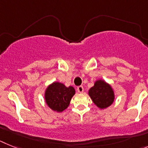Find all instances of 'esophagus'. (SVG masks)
Listing matches in <instances>:
<instances>
[{
	"instance_id": "esophagus-1",
	"label": "esophagus",
	"mask_w": 148,
	"mask_h": 148,
	"mask_svg": "<svg viewBox=\"0 0 148 148\" xmlns=\"http://www.w3.org/2000/svg\"><path fill=\"white\" fill-rule=\"evenodd\" d=\"M77 92H79V93H83V91H84V88H83V86H79L77 87Z\"/></svg>"
}]
</instances>
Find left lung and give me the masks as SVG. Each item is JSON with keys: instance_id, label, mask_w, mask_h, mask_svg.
<instances>
[{"instance_id": "8db88e82", "label": "left lung", "mask_w": 148, "mask_h": 148, "mask_svg": "<svg viewBox=\"0 0 148 148\" xmlns=\"http://www.w3.org/2000/svg\"><path fill=\"white\" fill-rule=\"evenodd\" d=\"M88 95L94 103L100 109L109 107L115 100V94L112 88L103 79L95 81L94 86L88 90Z\"/></svg>"}]
</instances>
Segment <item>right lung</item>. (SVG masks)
<instances>
[{"label":"right lung","mask_w":148,"mask_h":148,"mask_svg":"<svg viewBox=\"0 0 148 148\" xmlns=\"http://www.w3.org/2000/svg\"><path fill=\"white\" fill-rule=\"evenodd\" d=\"M75 94L74 87H66L63 83L54 82L49 85L45 92V99L48 107L57 112L66 110Z\"/></svg>","instance_id":"right-lung-1"}]
</instances>
